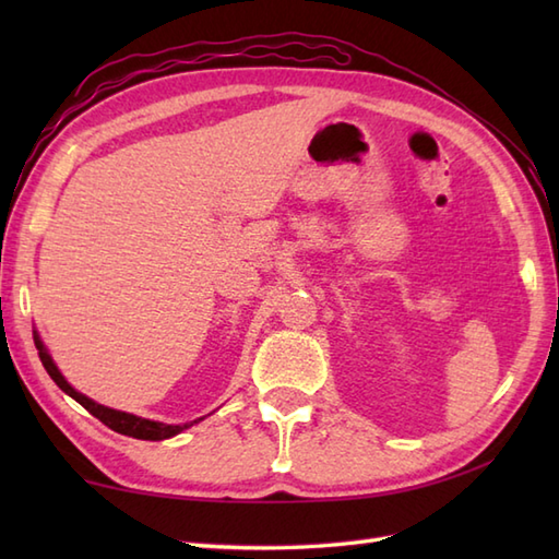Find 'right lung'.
Returning a JSON list of instances; mask_svg holds the SVG:
<instances>
[{
    "label": "right lung",
    "instance_id": "1",
    "mask_svg": "<svg viewBox=\"0 0 559 559\" xmlns=\"http://www.w3.org/2000/svg\"><path fill=\"white\" fill-rule=\"evenodd\" d=\"M35 338V348H38V355H40V362L47 370V374H50L55 379V384L64 391V394H69L74 401H79L83 408H86L91 415H96V418L108 425L110 430L120 432V435H127V437H136V439H151V442H158V439H168V437H175L180 435L182 430H187L189 425L194 423H185V425H163V423H153V420H144V418H136V415H129V413H120V411H112V408H105L100 406V403L86 399L83 394H79V391L74 386L67 384V379L59 374L57 365L52 362L50 355H47V350L43 348V341L38 338V334L33 336Z\"/></svg>",
    "mask_w": 559,
    "mask_h": 559
}]
</instances>
